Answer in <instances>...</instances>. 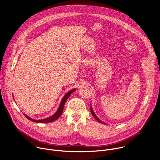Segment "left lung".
Wrapping results in <instances>:
<instances>
[{"label":"left lung","mask_w":160,"mask_h":160,"mask_svg":"<svg viewBox=\"0 0 160 160\" xmlns=\"http://www.w3.org/2000/svg\"><path fill=\"white\" fill-rule=\"evenodd\" d=\"M90 111H91V113H92V115L96 119V120H98L99 123H102V124H104V125H106V123H105L104 122H102L101 120H100L99 118H98V117L96 115V114L94 113V111H93V109H92V104H90Z\"/></svg>","instance_id":"1"}]
</instances>
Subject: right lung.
<instances>
[{
  "label": "right lung",
  "instance_id": "right-lung-1",
  "mask_svg": "<svg viewBox=\"0 0 160 160\" xmlns=\"http://www.w3.org/2000/svg\"><path fill=\"white\" fill-rule=\"evenodd\" d=\"M76 89L77 88H73V89L70 90V91H68V92L64 95V96L62 98V99L61 101V103L59 104V106L58 110L56 111V112L54 114V115H52L50 117H48V118H45V119H42V120H34V119L29 117L28 116L26 115L25 114H24V115L26 117V118H27L30 121H32V122H36V123H49V122H54V121L56 120L61 115V114H62V111H63V109H64V104H65L66 100L68 99V98L70 96V95L74 92V91L76 90ZM13 99H14V98H13Z\"/></svg>",
  "mask_w": 160,
  "mask_h": 160
}]
</instances>
